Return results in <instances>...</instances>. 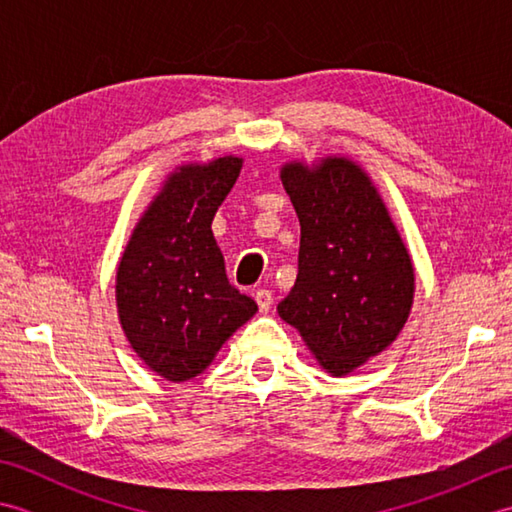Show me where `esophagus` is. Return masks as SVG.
<instances>
[{
    "mask_svg": "<svg viewBox=\"0 0 512 512\" xmlns=\"http://www.w3.org/2000/svg\"><path fill=\"white\" fill-rule=\"evenodd\" d=\"M255 301H257L259 310L268 312L270 306H273V292L266 290V288H259V290H255Z\"/></svg>",
    "mask_w": 512,
    "mask_h": 512,
    "instance_id": "34e87169",
    "label": "esophagus"
}]
</instances>
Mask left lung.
<instances>
[{"instance_id":"1","label":"left lung","mask_w":512,"mask_h":512,"mask_svg":"<svg viewBox=\"0 0 512 512\" xmlns=\"http://www.w3.org/2000/svg\"><path fill=\"white\" fill-rule=\"evenodd\" d=\"M281 180L299 217L301 244L297 281L277 312L330 374H350L383 352L409 317V253L354 162L328 158L317 169L292 162Z\"/></svg>"}]
</instances>
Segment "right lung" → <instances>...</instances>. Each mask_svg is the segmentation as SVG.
<instances>
[{
  "label": "right lung",
  "instance_id": "1",
  "mask_svg": "<svg viewBox=\"0 0 512 512\" xmlns=\"http://www.w3.org/2000/svg\"><path fill=\"white\" fill-rule=\"evenodd\" d=\"M239 158L182 167L151 202L116 273L118 317L134 352L162 378L198 376L257 303L228 284L211 222Z\"/></svg>",
  "mask_w": 512,
  "mask_h": 512
}]
</instances>
